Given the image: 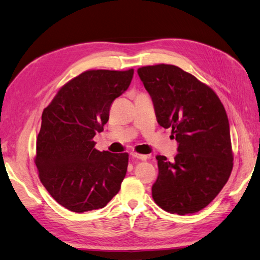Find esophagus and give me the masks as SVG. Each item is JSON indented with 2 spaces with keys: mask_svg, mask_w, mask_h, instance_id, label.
Returning <instances> with one entry per match:
<instances>
[{
  "mask_svg": "<svg viewBox=\"0 0 260 260\" xmlns=\"http://www.w3.org/2000/svg\"><path fill=\"white\" fill-rule=\"evenodd\" d=\"M131 155H132V157H134V158H139V159H142V160H146V159L148 158L147 155L141 154V153H137V152H132Z\"/></svg>",
  "mask_w": 260,
  "mask_h": 260,
  "instance_id": "1",
  "label": "esophagus"
}]
</instances>
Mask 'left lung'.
Instances as JSON below:
<instances>
[{"mask_svg": "<svg viewBox=\"0 0 260 260\" xmlns=\"http://www.w3.org/2000/svg\"><path fill=\"white\" fill-rule=\"evenodd\" d=\"M137 73L153 101L157 123L171 128L178 143L172 161L156 155L152 197L172 214L196 213L218 195L233 169L224 107L212 88L177 66H144Z\"/></svg>", "mask_w": 260, "mask_h": 260, "instance_id": "8db88e82", "label": "left lung"}]
</instances>
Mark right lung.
I'll list each match as a JSON object with an SVG mask.
<instances>
[{"mask_svg":"<svg viewBox=\"0 0 260 260\" xmlns=\"http://www.w3.org/2000/svg\"><path fill=\"white\" fill-rule=\"evenodd\" d=\"M134 69H92L59 88L42 113L35 162L43 186L75 213L104 208L119 189L129 154L94 148L113 101L126 91Z\"/></svg>","mask_w":260,"mask_h":260,"instance_id":"add662e5","label":"right lung"}]
</instances>
